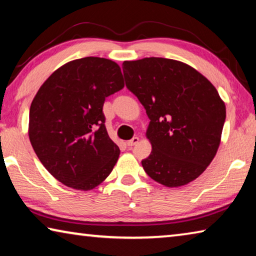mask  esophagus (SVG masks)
<instances>
[{
    "label": "esophagus",
    "instance_id": "obj_1",
    "mask_svg": "<svg viewBox=\"0 0 256 256\" xmlns=\"http://www.w3.org/2000/svg\"><path fill=\"white\" fill-rule=\"evenodd\" d=\"M136 144H138V136H134V138H131V140H128V141L126 142V144H128V146H136Z\"/></svg>",
    "mask_w": 256,
    "mask_h": 256
}]
</instances>
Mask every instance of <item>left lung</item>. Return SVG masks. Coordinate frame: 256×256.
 <instances>
[{
	"mask_svg": "<svg viewBox=\"0 0 256 256\" xmlns=\"http://www.w3.org/2000/svg\"><path fill=\"white\" fill-rule=\"evenodd\" d=\"M123 73L150 120L144 172L168 188L198 178L214 158L226 120L214 84L188 64L162 58L125 60Z\"/></svg>",
	"mask_w": 256,
	"mask_h": 256,
	"instance_id": "left-lung-1",
	"label": "left lung"
}]
</instances>
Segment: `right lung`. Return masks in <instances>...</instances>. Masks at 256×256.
Returning a JSON list of instances; mask_svg holds the SVG:
<instances>
[{"label": "right lung", "instance_id": "1", "mask_svg": "<svg viewBox=\"0 0 256 256\" xmlns=\"http://www.w3.org/2000/svg\"><path fill=\"white\" fill-rule=\"evenodd\" d=\"M110 60L84 58L58 68L30 106V144L44 167L68 188L89 190L107 178L120 156L105 126L106 97L123 89Z\"/></svg>", "mask_w": 256, "mask_h": 256}]
</instances>
